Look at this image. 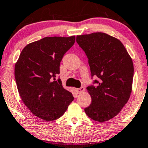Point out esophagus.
<instances>
[{
  "label": "esophagus",
  "mask_w": 148,
  "mask_h": 148,
  "mask_svg": "<svg viewBox=\"0 0 148 148\" xmlns=\"http://www.w3.org/2000/svg\"><path fill=\"white\" fill-rule=\"evenodd\" d=\"M85 90V88L84 87H81L80 88H77L76 89V92L77 94H80V93H82L83 92H84Z\"/></svg>",
  "instance_id": "esophagus-1"
}]
</instances>
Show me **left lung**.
I'll return each instance as SVG.
<instances>
[{
  "label": "left lung",
  "instance_id": "1",
  "mask_svg": "<svg viewBox=\"0 0 148 148\" xmlns=\"http://www.w3.org/2000/svg\"><path fill=\"white\" fill-rule=\"evenodd\" d=\"M77 42L88 58L95 86L87 87L92 103L87 116L99 122L116 116L130 97L134 74L131 57L120 40L104 32L77 36Z\"/></svg>",
  "mask_w": 148,
  "mask_h": 148
}]
</instances>
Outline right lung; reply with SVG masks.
Listing matches in <instances>:
<instances>
[{
	"instance_id": "obj_1",
	"label": "right lung",
	"mask_w": 148,
	"mask_h": 148,
	"mask_svg": "<svg viewBox=\"0 0 148 148\" xmlns=\"http://www.w3.org/2000/svg\"><path fill=\"white\" fill-rule=\"evenodd\" d=\"M75 36H47L28 44L15 65V78L22 102L34 116L45 121L60 118L73 101L63 88L60 64Z\"/></svg>"
}]
</instances>
